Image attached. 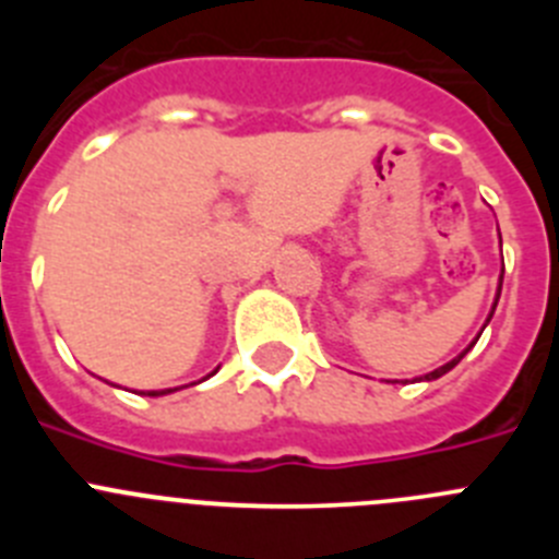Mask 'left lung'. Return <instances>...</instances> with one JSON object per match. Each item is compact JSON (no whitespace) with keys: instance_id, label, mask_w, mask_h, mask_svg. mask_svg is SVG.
Segmentation results:
<instances>
[{"instance_id":"8db88e82","label":"left lung","mask_w":559,"mask_h":559,"mask_svg":"<svg viewBox=\"0 0 559 559\" xmlns=\"http://www.w3.org/2000/svg\"><path fill=\"white\" fill-rule=\"evenodd\" d=\"M501 280H503V276H501ZM498 296H501V285H498ZM498 296H496V305H498ZM496 305H492V310H496ZM490 319H492V316H490ZM490 319H487V322H490ZM467 349H471V347H467ZM467 349H464V353H467ZM464 353H462V355H459V358L448 360L445 367H439V369H433V372H428V374H426V380H437V378H442V374H445V372H451V369H453V367H456L459 360H462V358H464Z\"/></svg>"}]
</instances>
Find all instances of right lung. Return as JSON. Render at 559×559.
Instances as JSON below:
<instances>
[{"label":"right lung","mask_w":559,"mask_h":559,"mask_svg":"<svg viewBox=\"0 0 559 559\" xmlns=\"http://www.w3.org/2000/svg\"><path fill=\"white\" fill-rule=\"evenodd\" d=\"M167 392H170V389H167ZM167 392H147V394H151V397H159V394H167Z\"/></svg>","instance_id":"add662e5"}]
</instances>
